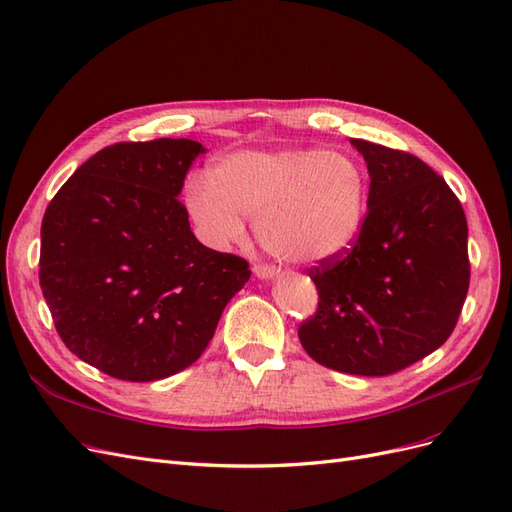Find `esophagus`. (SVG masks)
Masks as SVG:
<instances>
[{"instance_id": "34e87169", "label": "esophagus", "mask_w": 512, "mask_h": 512, "mask_svg": "<svg viewBox=\"0 0 512 512\" xmlns=\"http://www.w3.org/2000/svg\"><path fill=\"white\" fill-rule=\"evenodd\" d=\"M254 275L260 277V280H273L277 269L273 265H265V262H258V265H254Z\"/></svg>"}]
</instances>
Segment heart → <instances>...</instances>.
Wrapping results in <instances>:
<instances>
[{
    "instance_id": "1",
    "label": "heart",
    "mask_w": 512,
    "mask_h": 512,
    "mask_svg": "<svg viewBox=\"0 0 512 512\" xmlns=\"http://www.w3.org/2000/svg\"><path fill=\"white\" fill-rule=\"evenodd\" d=\"M363 168L346 153L322 149L241 151L194 179L185 205L211 245L243 237L256 220L262 247L284 262H318L344 254L365 220Z\"/></svg>"
}]
</instances>
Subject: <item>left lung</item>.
I'll return each mask as SVG.
<instances>
[{"label":"left lung","mask_w":512,"mask_h":512,"mask_svg":"<svg viewBox=\"0 0 512 512\" xmlns=\"http://www.w3.org/2000/svg\"><path fill=\"white\" fill-rule=\"evenodd\" d=\"M369 170L367 213L344 254L307 275L318 309L305 352L354 376H389L451 337L470 286L468 222L446 181L412 153L352 138Z\"/></svg>","instance_id":"1"}]
</instances>
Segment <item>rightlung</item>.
Returning a JSON list of instances; mask_svg holds the SVG:
<instances>
[{"label":"right lung","mask_w":512,"mask_h":512,"mask_svg":"<svg viewBox=\"0 0 512 512\" xmlns=\"http://www.w3.org/2000/svg\"><path fill=\"white\" fill-rule=\"evenodd\" d=\"M190 138L115 143L61 185L42 218L40 288L70 352L104 374L151 382L209 346L250 265L190 230Z\"/></svg>","instance_id":"add662e5"}]
</instances>
